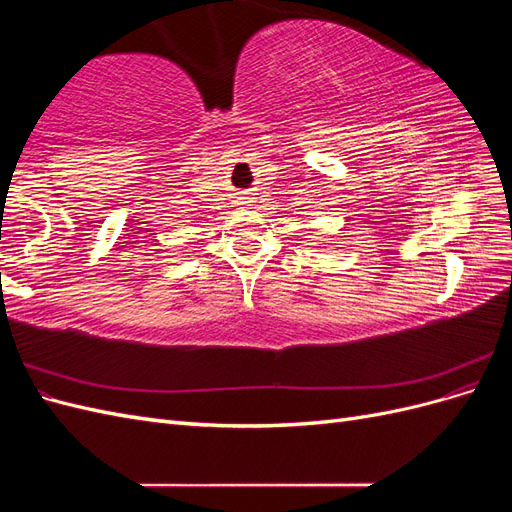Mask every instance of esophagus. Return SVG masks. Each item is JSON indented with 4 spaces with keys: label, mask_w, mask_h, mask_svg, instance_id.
Listing matches in <instances>:
<instances>
[{
    "label": "esophagus",
    "mask_w": 512,
    "mask_h": 512,
    "mask_svg": "<svg viewBox=\"0 0 512 512\" xmlns=\"http://www.w3.org/2000/svg\"><path fill=\"white\" fill-rule=\"evenodd\" d=\"M239 203H241V205H245V203H250V200H247V196H241V198H239Z\"/></svg>",
    "instance_id": "esophagus-1"
}]
</instances>
